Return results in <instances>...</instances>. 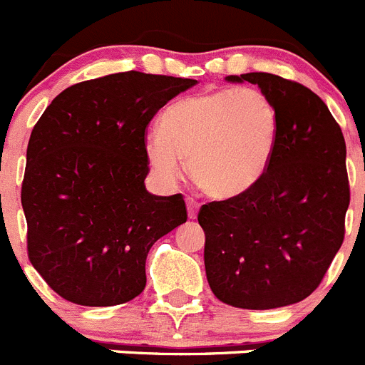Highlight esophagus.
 I'll use <instances>...</instances> for the list:
<instances>
[{
    "label": "esophagus",
    "mask_w": 365,
    "mask_h": 365,
    "mask_svg": "<svg viewBox=\"0 0 365 365\" xmlns=\"http://www.w3.org/2000/svg\"><path fill=\"white\" fill-rule=\"evenodd\" d=\"M186 206H188V217H190V219H195V217H197L199 202L195 201V199L188 197V199H186Z\"/></svg>",
    "instance_id": "1"
}]
</instances>
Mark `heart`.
<instances>
[{
    "instance_id": "heart-1",
    "label": "heart",
    "mask_w": 365,
    "mask_h": 365,
    "mask_svg": "<svg viewBox=\"0 0 365 365\" xmlns=\"http://www.w3.org/2000/svg\"><path fill=\"white\" fill-rule=\"evenodd\" d=\"M279 138L276 106L257 87L217 89L172 104L160 117V130L144 138L151 172L173 185L188 172L214 199L248 192L274 157Z\"/></svg>"
}]
</instances>
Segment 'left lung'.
<instances>
[{"instance_id":"obj_1","label":"left lung","mask_w":365,"mask_h":365,"mask_svg":"<svg viewBox=\"0 0 365 365\" xmlns=\"http://www.w3.org/2000/svg\"><path fill=\"white\" fill-rule=\"evenodd\" d=\"M256 83L279 115L265 175L248 192L202 205L206 279L232 307L265 311L316 291L346 234V140L320 96L270 73L230 74Z\"/></svg>"}]
</instances>
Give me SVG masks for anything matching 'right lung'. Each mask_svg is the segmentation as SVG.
<instances>
[{
	"label": "right lung",
	"mask_w": 365,
	"mask_h": 365,
	"mask_svg": "<svg viewBox=\"0 0 365 365\" xmlns=\"http://www.w3.org/2000/svg\"><path fill=\"white\" fill-rule=\"evenodd\" d=\"M197 80L138 71L67 87L32 130L21 206L32 267L63 299L130 302L146 287L157 240L186 222L180 193L146 190V128Z\"/></svg>",
	"instance_id": "obj_1"
}]
</instances>
